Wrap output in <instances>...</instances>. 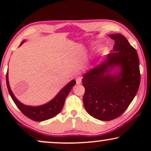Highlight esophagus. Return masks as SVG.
<instances>
[{"label":"esophagus","instance_id":"obj_1","mask_svg":"<svg viewBox=\"0 0 151 151\" xmlns=\"http://www.w3.org/2000/svg\"><path fill=\"white\" fill-rule=\"evenodd\" d=\"M81 79H82V77H76V82H77V84H79L81 83Z\"/></svg>","mask_w":151,"mask_h":151}]
</instances>
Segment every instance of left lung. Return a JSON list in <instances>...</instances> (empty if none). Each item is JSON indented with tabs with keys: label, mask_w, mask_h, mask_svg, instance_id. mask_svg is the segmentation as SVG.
<instances>
[{
	"label": "left lung",
	"mask_w": 151,
	"mask_h": 151,
	"mask_svg": "<svg viewBox=\"0 0 151 151\" xmlns=\"http://www.w3.org/2000/svg\"><path fill=\"white\" fill-rule=\"evenodd\" d=\"M109 37L115 40L111 52L82 79L84 108L91 116L106 121L116 119L125 111L136 96L141 80L136 49L122 35L111 34ZM114 68L119 71L111 74Z\"/></svg>",
	"instance_id": "left-lung-1"
}]
</instances>
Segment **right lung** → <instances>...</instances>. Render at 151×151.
<instances>
[{
    "mask_svg": "<svg viewBox=\"0 0 151 151\" xmlns=\"http://www.w3.org/2000/svg\"><path fill=\"white\" fill-rule=\"evenodd\" d=\"M24 42H25V40L22 41L20 45ZM75 80H72L63 89L60 90V92L55 96V97L48 103L41 106H31L23 104L17 99L14 94H13V91L10 89L9 82H8V72H7L6 74L7 87H8V92H9L13 101H14L17 107L21 111V112L24 115L29 118V119L35 121H45L47 120V119H52V118L58 115L62 111L67 95L70 92L71 89L75 85Z\"/></svg>",
    "mask_w": 151,
    "mask_h": 151,
    "instance_id": "1",
    "label": "right lung"
}]
</instances>
